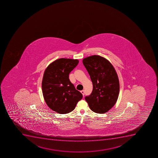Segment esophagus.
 Wrapping results in <instances>:
<instances>
[{
    "label": "esophagus",
    "instance_id": "obj_1",
    "mask_svg": "<svg viewBox=\"0 0 158 158\" xmlns=\"http://www.w3.org/2000/svg\"><path fill=\"white\" fill-rule=\"evenodd\" d=\"M81 94H83V96L85 94V91L84 90H81Z\"/></svg>",
    "mask_w": 158,
    "mask_h": 158
}]
</instances>
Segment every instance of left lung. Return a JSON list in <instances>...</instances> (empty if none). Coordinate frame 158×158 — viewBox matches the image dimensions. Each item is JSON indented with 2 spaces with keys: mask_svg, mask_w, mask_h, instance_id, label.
Segmentation results:
<instances>
[{
  "mask_svg": "<svg viewBox=\"0 0 158 158\" xmlns=\"http://www.w3.org/2000/svg\"><path fill=\"white\" fill-rule=\"evenodd\" d=\"M83 63L93 84L91 94L85 100L97 113L108 112L115 105L119 92L118 75L111 63L99 56L85 58Z\"/></svg>",
  "mask_w": 158,
  "mask_h": 158,
  "instance_id": "8db88e82",
  "label": "left lung"
}]
</instances>
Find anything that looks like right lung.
Here are the masks:
<instances>
[{
    "label": "right lung",
    "instance_id": "1",
    "mask_svg": "<svg viewBox=\"0 0 158 158\" xmlns=\"http://www.w3.org/2000/svg\"><path fill=\"white\" fill-rule=\"evenodd\" d=\"M78 62V60L61 58L49 64L45 70L42 82L43 97L49 108L58 113L73 111L83 98L69 78Z\"/></svg>",
    "mask_w": 158,
    "mask_h": 158
}]
</instances>
